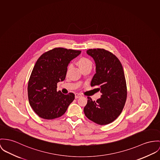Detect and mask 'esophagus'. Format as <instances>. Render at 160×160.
Here are the masks:
<instances>
[{
    "label": "esophagus",
    "instance_id": "obj_1",
    "mask_svg": "<svg viewBox=\"0 0 160 160\" xmlns=\"http://www.w3.org/2000/svg\"><path fill=\"white\" fill-rule=\"evenodd\" d=\"M82 96V94H79V93H75V98H81Z\"/></svg>",
    "mask_w": 160,
    "mask_h": 160
}]
</instances>
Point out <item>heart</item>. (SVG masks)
<instances>
[{
  "instance_id": "b5f03b06",
  "label": "heart",
  "mask_w": 160,
  "mask_h": 160,
  "mask_svg": "<svg viewBox=\"0 0 160 160\" xmlns=\"http://www.w3.org/2000/svg\"><path fill=\"white\" fill-rule=\"evenodd\" d=\"M78 66L80 68V69L83 68L85 67H87V66H92L91 61L89 59H88V58H86V57L81 58L78 60Z\"/></svg>"
}]
</instances>
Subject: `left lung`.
Returning a JSON list of instances; mask_svg holds the SVG:
<instances>
[{"instance_id": "obj_1", "label": "left lung", "mask_w": 160, "mask_h": 160, "mask_svg": "<svg viewBox=\"0 0 160 160\" xmlns=\"http://www.w3.org/2000/svg\"><path fill=\"white\" fill-rule=\"evenodd\" d=\"M86 53L94 58L96 66L91 86L99 87L102 95L96 101L88 97L84 112L91 121L107 125L118 118L126 102L127 89L123 67L118 57L108 50L91 49Z\"/></svg>"}]
</instances>
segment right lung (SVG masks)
<instances>
[{
    "instance_id": "obj_1",
    "label": "right lung",
    "mask_w": 160,
    "mask_h": 160,
    "mask_svg": "<svg viewBox=\"0 0 160 160\" xmlns=\"http://www.w3.org/2000/svg\"><path fill=\"white\" fill-rule=\"evenodd\" d=\"M80 50L56 48L38 59L28 82V98L39 117L53 119L62 116L75 98L72 92L57 91V83L65 79L68 66Z\"/></svg>"
}]
</instances>
